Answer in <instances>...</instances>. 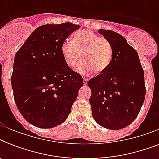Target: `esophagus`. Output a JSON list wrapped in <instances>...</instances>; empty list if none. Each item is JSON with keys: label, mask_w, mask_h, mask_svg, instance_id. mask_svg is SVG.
<instances>
[{"label": "esophagus", "mask_w": 159, "mask_h": 159, "mask_svg": "<svg viewBox=\"0 0 159 159\" xmlns=\"http://www.w3.org/2000/svg\"><path fill=\"white\" fill-rule=\"evenodd\" d=\"M87 82H88V79L86 78V77H84V78H83V83H84V85H87Z\"/></svg>", "instance_id": "1"}]
</instances>
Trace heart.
Returning a JSON list of instances; mask_svg holds the SVG:
<instances>
[{
	"label": "heart",
	"mask_w": 159,
	"mask_h": 159,
	"mask_svg": "<svg viewBox=\"0 0 159 159\" xmlns=\"http://www.w3.org/2000/svg\"><path fill=\"white\" fill-rule=\"evenodd\" d=\"M61 54L69 67L76 66L82 54V61L75 68L80 74L88 75L93 70L102 73L111 64L113 48L108 39L84 30L75 33L72 41L65 40L62 43Z\"/></svg>",
	"instance_id": "b5f03b06"
}]
</instances>
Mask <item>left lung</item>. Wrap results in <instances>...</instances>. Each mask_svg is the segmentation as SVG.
Listing matches in <instances>:
<instances>
[{"instance_id": "obj_1", "label": "left lung", "mask_w": 159, "mask_h": 159, "mask_svg": "<svg viewBox=\"0 0 159 159\" xmlns=\"http://www.w3.org/2000/svg\"><path fill=\"white\" fill-rule=\"evenodd\" d=\"M113 48V56L104 72L87 82L92 90L90 104L98 125L109 129L129 125L138 116L145 98L143 69L133 47L120 34L99 30Z\"/></svg>"}]
</instances>
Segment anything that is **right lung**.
Masks as SVG:
<instances>
[{
  "instance_id": "1",
  "label": "right lung",
  "mask_w": 159,
  "mask_h": 159,
  "mask_svg": "<svg viewBox=\"0 0 159 159\" xmlns=\"http://www.w3.org/2000/svg\"><path fill=\"white\" fill-rule=\"evenodd\" d=\"M80 27L68 22L39 26L15 56L14 99L22 116L33 125L53 128L71 113L83 80L65 63L61 45Z\"/></svg>"
}]
</instances>
